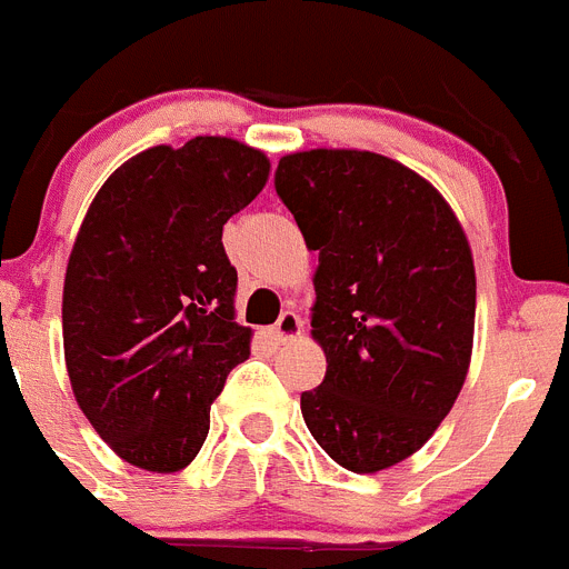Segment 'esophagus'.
Here are the masks:
<instances>
[{"mask_svg": "<svg viewBox=\"0 0 569 569\" xmlns=\"http://www.w3.org/2000/svg\"><path fill=\"white\" fill-rule=\"evenodd\" d=\"M300 329H303L300 315H295V312H289V309H286V312L277 318L274 327H271V338H274L277 343H286V341H292V338H298Z\"/></svg>", "mask_w": 569, "mask_h": 569, "instance_id": "34e87169", "label": "esophagus"}]
</instances>
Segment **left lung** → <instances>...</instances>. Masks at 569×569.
I'll return each mask as SVG.
<instances>
[{"instance_id": "left-lung-1", "label": "left lung", "mask_w": 569, "mask_h": 569, "mask_svg": "<svg viewBox=\"0 0 569 569\" xmlns=\"http://www.w3.org/2000/svg\"><path fill=\"white\" fill-rule=\"evenodd\" d=\"M274 190L318 251L327 376L300 393L309 433L343 469H390L428 442L469 373V240L422 176L376 152H292Z\"/></svg>"}]
</instances>
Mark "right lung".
<instances>
[{
    "label": "right lung",
    "instance_id": "1",
    "mask_svg": "<svg viewBox=\"0 0 569 569\" xmlns=\"http://www.w3.org/2000/svg\"><path fill=\"white\" fill-rule=\"evenodd\" d=\"M266 179L269 159L233 138L152 147L109 176L80 226L66 367L86 419L138 469L170 475L199 455L213 399L248 358L222 226Z\"/></svg>",
    "mask_w": 569,
    "mask_h": 569
}]
</instances>
